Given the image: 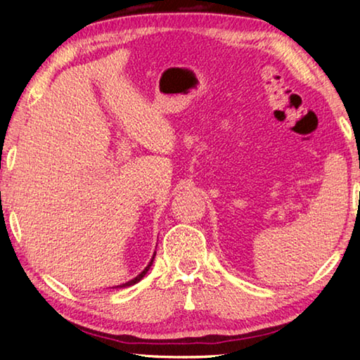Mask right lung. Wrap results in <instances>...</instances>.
I'll return each mask as SVG.
<instances>
[{"label":"right lung","instance_id":"obj_1","mask_svg":"<svg viewBox=\"0 0 360 360\" xmlns=\"http://www.w3.org/2000/svg\"><path fill=\"white\" fill-rule=\"evenodd\" d=\"M154 257H155V254H154ZM154 257H152V259H150V262H149V265H148V266H146V268H144V270H143L141 273H139V275H138L136 278H133V279H131V281H129V283H125V284H120V285H117V288H129V285H133V284H136L138 281H141V279L144 278V275H146V273H148V271H149V268H150V265H152V262H154Z\"/></svg>","mask_w":360,"mask_h":360}]
</instances>
